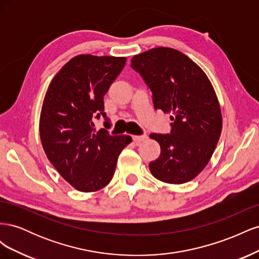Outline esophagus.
<instances>
[{
  "instance_id": "esophagus-1",
  "label": "esophagus",
  "mask_w": 259,
  "mask_h": 259,
  "mask_svg": "<svg viewBox=\"0 0 259 259\" xmlns=\"http://www.w3.org/2000/svg\"><path fill=\"white\" fill-rule=\"evenodd\" d=\"M148 138V136L147 135H140V136H133V140H134V142L136 143V144H138V143H142V142H144V140H146Z\"/></svg>"
}]
</instances>
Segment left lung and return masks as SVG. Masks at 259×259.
I'll list each match as a JSON object with an SVG mask.
<instances>
[{
    "label": "left lung",
    "mask_w": 259,
    "mask_h": 259,
    "mask_svg": "<svg viewBox=\"0 0 259 259\" xmlns=\"http://www.w3.org/2000/svg\"><path fill=\"white\" fill-rule=\"evenodd\" d=\"M131 67L152 92L154 109L171 113L170 134H151L161 147L150 162L163 183L185 184L207 165L222 134L221 106L205 72L185 54L155 48L132 58Z\"/></svg>",
    "instance_id": "8db88e82"
}]
</instances>
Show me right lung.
<instances>
[{"label": "right lung", "instance_id": "add662e5", "mask_svg": "<svg viewBox=\"0 0 259 259\" xmlns=\"http://www.w3.org/2000/svg\"><path fill=\"white\" fill-rule=\"evenodd\" d=\"M125 62V57L79 55L59 70L45 94L40 115L43 149L62 178L79 191H98L110 183L117 158L132 142L128 135L93 128L94 116L106 117L104 96Z\"/></svg>", "mask_w": 259, "mask_h": 259}]
</instances>
